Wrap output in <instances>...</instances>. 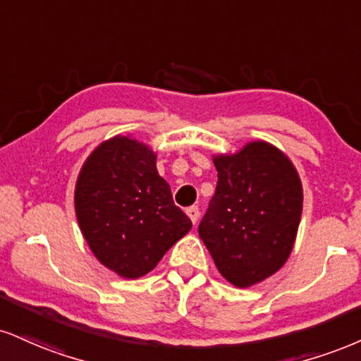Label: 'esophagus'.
Here are the masks:
<instances>
[{"label": "esophagus", "mask_w": 361, "mask_h": 361, "mask_svg": "<svg viewBox=\"0 0 361 361\" xmlns=\"http://www.w3.org/2000/svg\"><path fill=\"white\" fill-rule=\"evenodd\" d=\"M186 215L190 216V220H192L193 222V225L198 222V219H200V208L198 207H188L186 208Z\"/></svg>", "instance_id": "esophagus-1"}]
</instances>
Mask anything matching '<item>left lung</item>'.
<instances>
[{"instance_id":"8db88e82","label":"left lung","mask_w":361,"mask_h":361,"mask_svg":"<svg viewBox=\"0 0 361 361\" xmlns=\"http://www.w3.org/2000/svg\"><path fill=\"white\" fill-rule=\"evenodd\" d=\"M215 195L198 225L200 238L225 279L249 288L284 266L301 220L296 168L269 142H249L214 158Z\"/></svg>"}]
</instances>
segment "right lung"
<instances>
[{
	"mask_svg": "<svg viewBox=\"0 0 361 361\" xmlns=\"http://www.w3.org/2000/svg\"><path fill=\"white\" fill-rule=\"evenodd\" d=\"M75 214L95 257L126 279L153 271L192 228L158 175L156 154L126 136L102 142L87 158L75 185Z\"/></svg>",
	"mask_w": 361,
	"mask_h": 361,
	"instance_id": "add662e5",
	"label": "right lung"
}]
</instances>
